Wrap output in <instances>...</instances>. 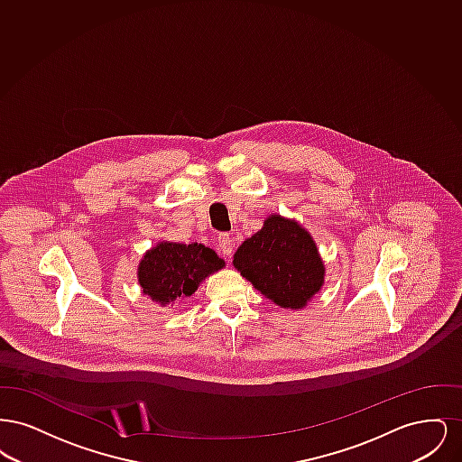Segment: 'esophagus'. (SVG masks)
<instances>
[{"label":"esophagus","instance_id":"esophagus-1","mask_svg":"<svg viewBox=\"0 0 462 462\" xmlns=\"http://www.w3.org/2000/svg\"><path fill=\"white\" fill-rule=\"evenodd\" d=\"M234 237H230L228 234H220L218 236V249H220L221 254L225 256V258H230L232 256V253H234Z\"/></svg>","mask_w":462,"mask_h":462}]
</instances>
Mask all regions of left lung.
<instances>
[{"instance_id": "left-lung-1", "label": "left lung", "mask_w": 462, "mask_h": 462, "mask_svg": "<svg viewBox=\"0 0 462 462\" xmlns=\"http://www.w3.org/2000/svg\"><path fill=\"white\" fill-rule=\"evenodd\" d=\"M234 266L282 308L305 307L324 284V263L311 236L279 215H272L260 232L242 242Z\"/></svg>"}]
</instances>
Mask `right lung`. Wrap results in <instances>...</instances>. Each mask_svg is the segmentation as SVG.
Here are the masks:
<instances>
[{
  "instance_id": "obj_1",
  "label": "right lung",
  "mask_w": 462,
  "mask_h": 462,
  "mask_svg": "<svg viewBox=\"0 0 462 462\" xmlns=\"http://www.w3.org/2000/svg\"><path fill=\"white\" fill-rule=\"evenodd\" d=\"M223 266L218 254L202 244L161 242L140 262L138 282L143 294L168 305L180 296H192L202 279Z\"/></svg>"
}]
</instances>
